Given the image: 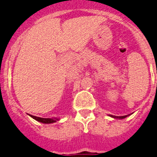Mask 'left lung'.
<instances>
[{
	"label": "left lung",
	"instance_id": "1",
	"mask_svg": "<svg viewBox=\"0 0 157 157\" xmlns=\"http://www.w3.org/2000/svg\"><path fill=\"white\" fill-rule=\"evenodd\" d=\"M130 115H127V116H112V115H109V116L111 117L114 118V119H119V120H122V119H125L126 117H127Z\"/></svg>",
	"mask_w": 157,
	"mask_h": 157
}]
</instances>
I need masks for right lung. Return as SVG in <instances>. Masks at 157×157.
<instances>
[{"instance_id":"obj_1","label":"right lung","mask_w":157,"mask_h":157,"mask_svg":"<svg viewBox=\"0 0 157 157\" xmlns=\"http://www.w3.org/2000/svg\"><path fill=\"white\" fill-rule=\"evenodd\" d=\"M31 118H33L34 120H37V121L40 122V123H56V121L59 120V118H41V117H37V116H32V115H29Z\"/></svg>"}]
</instances>
